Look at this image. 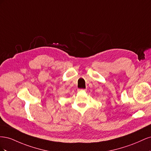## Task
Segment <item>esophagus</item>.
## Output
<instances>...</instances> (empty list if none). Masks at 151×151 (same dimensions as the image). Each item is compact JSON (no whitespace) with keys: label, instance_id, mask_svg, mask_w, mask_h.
Here are the masks:
<instances>
[{"label":"esophagus","instance_id":"esophagus-1","mask_svg":"<svg viewBox=\"0 0 151 151\" xmlns=\"http://www.w3.org/2000/svg\"><path fill=\"white\" fill-rule=\"evenodd\" d=\"M86 91V89H77V91H78V92H81V91Z\"/></svg>","mask_w":151,"mask_h":151}]
</instances>
